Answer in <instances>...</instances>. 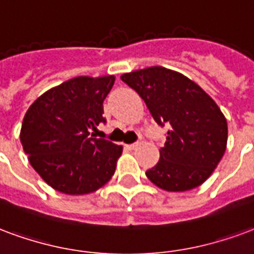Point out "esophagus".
<instances>
[{
    "mask_svg": "<svg viewBox=\"0 0 254 254\" xmlns=\"http://www.w3.org/2000/svg\"><path fill=\"white\" fill-rule=\"evenodd\" d=\"M129 149V151H134V149H137L138 146H140V142H133V144H127V145H125Z\"/></svg>",
    "mask_w": 254,
    "mask_h": 254,
    "instance_id": "obj_1",
    "label": "esophagus"
}]
</instances>
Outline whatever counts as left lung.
Returning a JSON list of instances; mask_svg holds the SVG:
<instances>
[{
  "instance_id": "8db88e82",
  "label": "left lung",
  "mask_w": 254,
  "mask_h": 254,
  "mask_svg": "<svg viewBox=\"0 0 254 254\" xmlns=\"http://www.w3.org/2000/svg\"><path fill=\"white\" fill-rule=\"evenodd\" d=\"M122 82L144 99L160 127L168 125L160 159L145 175L172 192L206 182L226 151L227 122L213 98L185 75L148 67L121 75Z\"/></svg>"
}]
</instances>
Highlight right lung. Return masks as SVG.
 <instances>
[{
    "label": "right lung",
    "instance_id": "right-lung-1",
    "mask_svg": "<svg viewBox=\"0 0 254 254\" xmlns=\"http://www.w3.org/2000/svg\"><path fill=\"white\" fill-rule=\"evenodd\" d=\"M113 75L78 76L32 103L22 120L20 140L28 160L47 185L68 195L97 191L112 179L122 146L95 138L103 101Z\"/></svg>",
    "mask_w": 254,
    "mask_h": 254
}]
</instances>
